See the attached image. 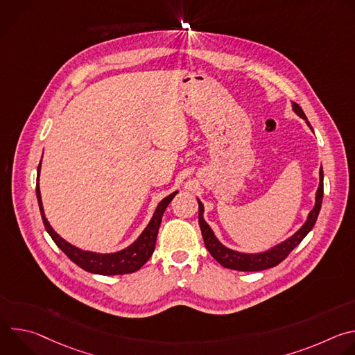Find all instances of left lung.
Segmentation results:
<instances>
[{
  "label": "left lung",
  "instance_id": "1",
  "mask_svg": "<svg viewBox=\"0 0 355 355\" xmlns=\"http://www.w3.org/2000/svg\"><path fill=\"white\" fill-rule=\"evenodd\" d=\"M292 110L293 112L300 116L302 119H305L308 126L312 129L306 115L303 114L302 108L292 103ZM319 188L316 191V200H315V207L313 209L309 212L306 222L302 225V227L295 232L291 237H288L286 240L281 241L279 244L271 247L267 251L263 252H240L236 250H232L226 245H223L215 236L214 230L211 229V226L205 222L204 219V205L202 202L198 199V207H199V215H198V220H199V227L202 232V237H204L205 245L208 248V251L212 254V257L225 268H230V270H237V271H263L271 267L278 266L281 261H284L289 252L303 240L305 236L313 229L320 208H322V200H323V168H320L319 171Z\"/></svg>",
  "mask_w": 355,
  "mask_h": 355
}]
</instances>
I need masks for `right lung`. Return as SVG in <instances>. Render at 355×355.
<instances>
[{
	"label": "right lung",
	"instance_id": "1",
	"mask_svg": "<svg viewBox=\"0 0 355 355\" xmlns=\"http://www.w3.org/2000/svg\"><path fill=\"white\" fill-rule=\"evenodd\" d=\"M40 164L37 167V181H39V174H40ZM178 193V191L170 193L164 199L160 200V204L157 205L153 218L150 219L148 225L146 229L141 232V234L126 248L115 252H107V254H103V252H95V251H85L81 250L69 241H66L63 237H60L53 227L50 226L44 216L43 205H42V198H40V189H39V182L36 184V198H37V204L40 209V215L43 219V225L50 234V237L53 239V241L58 244V247L64 252V254L78 267L83 270L92 272V274H99V275H122V274H130L137 270H140L146 261L151 257L156 247V240H157V233L159 227L163 219V214L166 208L168 207L173 198Z\"/></svg>",
	"mask_w": 355,
	"mask_h": 355
}]
</instances>
